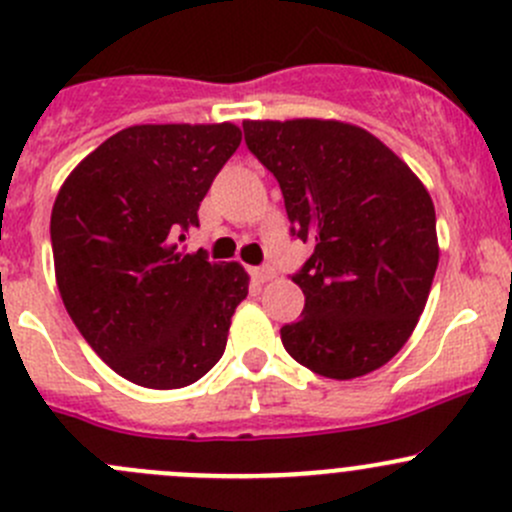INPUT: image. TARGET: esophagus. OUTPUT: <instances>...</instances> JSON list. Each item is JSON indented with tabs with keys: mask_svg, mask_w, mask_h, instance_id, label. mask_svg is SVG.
Returning <instances> with one entry per match:
<instances>
[{
	"mask_svg": "<svg viewBox=\"0 0 512 512\" xmlns=\"http://www.w3.org/2000/svg\"><path fill=\"white\" fill-rule=\"evenodd\" d=\"M250 275H252V280H255V282H260V285H265V282L275 280V275H277V272L272 270V267H252V270H250Z\"/></svg>",
	"mask_w": 512,
	"mask_h": 512,
	"instance_id": "1",
	"label": "esophagus"
}]
</instances>
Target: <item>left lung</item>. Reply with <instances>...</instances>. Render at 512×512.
I'll return each mask as SVG.
<instances>
[{
    "label": "left lung",
    "mask_w": 512,
    "mask_h": 512,
    "mask_svg": "<svg viewBox=\"0 0 512 512\" xmlns=\"http://www.w3.org/2000/svg\"><path fill=\"white\" fill-rule=\"evenodd\" d=\"M245 143L285 195L292 232L314 252L292 277L304 292L280 329L302 366L356 379L401 352L438 267L426 185L389 146L334 118L245 121Z\"/></svg>",
    "instance_id": "left-lung-1"
}]
</instances>
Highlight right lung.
I'll list each match as a JSON object with an SVG mask.
<instances>
[{
    "instance_id": "obj_1",
    "label": "right lung",
    "mask_w": 512,
    "mask_h": 512,
    "mask_svg": "<svg viewBox=\"0 0 512 512\" xmlns=\"http://www.w3.org/2000/svg\"><path fill=\"white\" fill-rule=\"evenodd\" d=\"M235 123H143L118 131L61 185L51 250L61 299L89 347L123 379L183 389L225 352L247 297L240 262L215 265L178 242L237 151Z\"/></svg>"
}]
</instances>
